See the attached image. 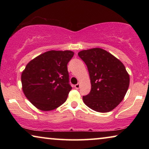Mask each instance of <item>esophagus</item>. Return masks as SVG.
Returning <instances> with one entry per match:
<instances>
[{"label":"esophagus","mask_w":149,"mask_h":149,"mask_svg":"<svg viewBox=\"0 0 149 149\" xmlns=\"http://www.w3.org/2000/svg\"><path fill=\"white\" fill-rule=\"evenodd\" d=\"M75 89H79V87H80V84H76V85H75Z\"/></svg>","instance_id":"obj_1"}]
</instances>
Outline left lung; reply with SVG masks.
I'll return each instance as SVG.
<instances>
[{
  "mask_svg": "<svg viewBox=\"0 0 149 149\" xmlns=\"http://www.w3.org/2000/svg\"><path fill=\"white\" fill-rule=\"evenodd\" d=\"M87 65L91 89L83 100L99 112L112 110L122 101L130 85V75L122 62L107 50L94 48L78 53Z\"/></svg>",
  "mask_w": 149,
  "mask_h": 149,
  "instance_id": "obj_1",
  "label": "left lung"
}]
</instances>
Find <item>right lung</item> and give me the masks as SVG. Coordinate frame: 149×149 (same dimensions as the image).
I'll use <instances>...</instances> for the list:
<instances>
[{
  "label": "right lung",
  "mask_w": 149,
  "mask_h": 149,
  "mask_svg": "<svg viewBox=\"0 0 149 149\" xmlns=\"http://www.w3.org/2000/svg\"><path fill=\"white\" fill-rule=\"evenodd\" d=\"M71 50H50L31 60L22 74V90L32 104L42 111L62 105L72 89L67 64Z\"/></svg>",
  "instance_id": "right-lung-1"
}]
</instances>
